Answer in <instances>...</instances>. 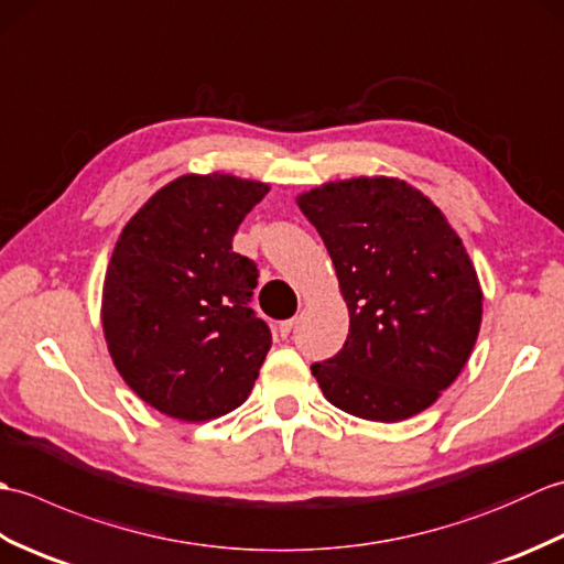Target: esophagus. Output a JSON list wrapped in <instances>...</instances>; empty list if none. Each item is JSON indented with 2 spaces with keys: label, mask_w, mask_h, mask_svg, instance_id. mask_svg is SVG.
Segmentation results:
<instances>
[{
  "label": "esophagus",
  "mask_w": 564,
  "mask_h": 564,
  "mask_svg": "<svg viewBox=\"0 0 564 564\" xmlns=\"http://www.w3.org/2000/svg\"><path fill=\"white\" fill-rule=\"evenodd\" d=\"M293 327H295V319H285V322H281V325H279L281 337H283V339H289V337H291V332H293Z\"/></svg>",
  "instance_id": "34e87169"
}]
</instances>
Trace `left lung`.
I'll return each instance as SVG.
<instances>
[{
  "label": "left lung",
  "mask_w": 564,
  "mask_h": 564,
  "mask_svg": "<svg viewBox=\"0 0 564 564\" xmlns=\"http://www.w3.org/2000/svg\"><path fill=\"white\" fill-rule=\"evenodd\" d=\"M349 307L341 351L313 364L325 398L370 422H402L458 378L480 332L470 257L422 191L390 176L329 182L297 196Z\"/></svg>",
  "instance_id": "left-lung-1"
}]
</instances>
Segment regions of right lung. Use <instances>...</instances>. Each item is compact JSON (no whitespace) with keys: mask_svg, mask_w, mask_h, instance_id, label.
I'll use <instances>...</instances> for the list:
<instances>
[{"mask_svg":"<svg viewBox=\"0 0 564 564\" xmlns=\"http://www.w3.org/2000/svg\"><path fill=\"white\" fill-rule=\"evenodd\" d=\"M269 186L186 174L123 227L106 269L101 325L113 366L154 410L208 422L242 404L271 349L249 307L257 263L232 251Z\"/></svg>","mask_w":564,"mask_h":564,"instance_id":"add662e5","label":"right lung"}]
</instances>
